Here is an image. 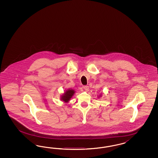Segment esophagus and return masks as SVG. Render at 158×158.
<instances>
[{"label": "esophagus", "mask_w": 158, "mask_h": 158, "mask_svg": "<svg viewBox=\"0 0 158 158\" xmlns=\"http://www.w3.org/2000/svg\"><path fill=\"white\" fill-rule=\"evenodd\" d=\"M82 88H83L85 90H86V91H89V87L88 86H83L82 87Z\"/></svg>", "instance_id": "1"}]
</instances>
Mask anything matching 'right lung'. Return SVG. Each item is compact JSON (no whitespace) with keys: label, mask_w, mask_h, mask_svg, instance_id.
Wrapping results in <instances>:
<instances>
[{"label":"right lung","mask_w":158,"mask_h":158,"mask_svg":"<svg viewBox=\"0 0 158 158\" xmlns=\"http://www.w3.org/2000/svg\"><path fill=\"white\" fill-rule=\"evenodd\" d=\"M74 93H75V91L73 90H69V89L68 90H67L64 93L63 96L61 97V100L64 101V102H68L72 98V97Z\"/></svg>","instance_id":"right-lung-1"}]
</instances>
